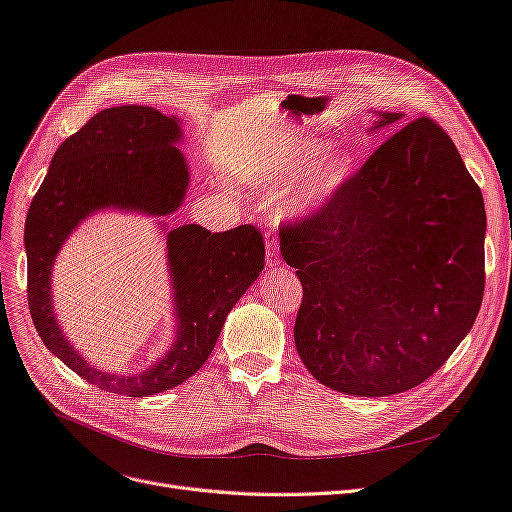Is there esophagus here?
<instances>
[{
	"mask_svg": "<svg viewBox=\"0 0 512 512\" xmlns=\"http://www.w3.org/2000/svg\"><path fill=\"white\" fill-rule=\"evenodd\" d=\"M265 263H267V267H278L282 263L278 240H276L274 232H267V236H265Z\"/></svg>",
	"mask_w": 512,
	"mask_h": 512,
	"instance_id": "1",
	"label": "esophagus"
}]
</instances>
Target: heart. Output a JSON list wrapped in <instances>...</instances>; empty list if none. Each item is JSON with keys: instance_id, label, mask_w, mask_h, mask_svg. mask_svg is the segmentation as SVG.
<instances>
[{"instance_id": "heart-1", "label": "heart", "mask_w": 512, "mask_h": 512, "mask_svg": "<svg viewBox=\"0 0 512 512\" xmlns=\"http://www.w3.org/2000/svg\"><path fill=\"white\" fill-rule=\"evenodd\" d=\"M355 170L357 159L351 149L342 145L324 147V141L319 139H303L270 166L255 170L253 180L263 188H276L288 184L298 171L300 176L296 175L298 178L294 179L286 199V211L294 218H307L334 201L351 182Z\"/></svg>"}]
</instances>
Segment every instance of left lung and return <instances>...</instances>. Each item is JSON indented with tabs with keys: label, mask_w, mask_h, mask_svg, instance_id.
<instances>
[{
	"label": "left lung",
	"mask_w": 512,
	"mask_h": 512,
	"mask_svg": "<svg viewBox=\"0 0 512 512\" xmlns=\"http://www.w3.org/2000/svg\"><path fill=\"white\" fill-rule=\"evenodd\" d=\"M373 116L369 132L402 118ZM483 238L481 191L448 134L429 118L394 132L334 201L280 232L303 284L294 342L307 371L369 398L425 382L475 324Z\"/></svg>",
	"instance_id": "8db88e82"
}]
</instances>
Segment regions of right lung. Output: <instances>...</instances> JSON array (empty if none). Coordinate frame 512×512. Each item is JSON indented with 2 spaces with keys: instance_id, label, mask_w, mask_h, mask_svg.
I'll list each match as a JSON object with an SVG mask.
<instances>
[{
  "instance_id": "1",
  "label": "right lung",
  "mask_w": 512,
  "mask_h": 512,
  "mask_svg": "<svg viewBox=\"0 0 512 512\" xmlns=\"http://www.w3.org/2000/svg\"><path fill=\"white\" fill-rule=\"evenodd\" d=\"M180 141L176 116L149 105L107 107L58 147L26 215L33 324L53 355L105 392L141 398L186 382L209 359L228 313L263 270V238L249 224L211 234L199 224L170 230L159 220L176 321L168 353L139 373L122 375L87 363L64 336L51 303V272L62 245L101 211L166 218L180 209L191 182Z\"/></svg>"
}]
</instances>
